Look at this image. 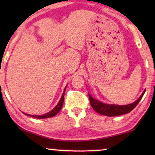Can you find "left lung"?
I'll use <instances>...</instances> for the list:
<instances>
[{
    "mask_svg": "<svg viewBox=\"0 0 155 155\" xmlns=\"http://www.w3.org/2000/svg\"><path fill=\"white\" fill-rule=\"evenodd\" d=\"M146 90L143 92L141 95L138 97V100L130 104L127 105H114V104H104L102 101L97 100L96 98L92 97L90 94H89V98H90V104H91L92 108L96 112L102 115H106L108 117H114L120 116V115H123L125 114L129 113L137 106V104L139 103L141 100L142 97L144 95Z\"/></svg>",
    "mask_w": 155,
    "mask_h": 155,
    "instance_id": "8db88e82",
    "label": "left lung"
}]
</instances>
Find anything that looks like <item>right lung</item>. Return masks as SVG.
Returning <instances> with one entry per match:
<instances>
[{"label":"right lung","mask_w":155,"mask_h":155,"mask_svg":"<svg viewBox=\"0 0 155 155\" xmlns=\"http://www.w3.org/2000/svg\"><path fill=\"white\" fill-rule=\"evenodd\" d=\"M66 87H65V90H64L63 93V95H62V97H61V98H60V101L58 102V104H57V106H55V107L53 108L51 111L48 112V113L44 114H42V115H31V114H26V113H24V114H26L27 116L33 117H34V118H36V119H46V118H49V117H54L55 115H57L58 113H59V111L61 110L62 107H63V104L64 102V95H65V89H66Z\"/></svg>","instance_id":"add662e5"}]
</instances>
